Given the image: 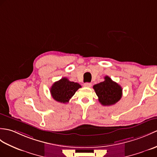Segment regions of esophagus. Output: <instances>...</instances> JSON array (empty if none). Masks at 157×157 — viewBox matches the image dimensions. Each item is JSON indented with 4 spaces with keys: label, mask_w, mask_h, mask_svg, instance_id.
<instances>
[{
    "label": "esophagus",
    "mask_w": 157,
    "mask_h": 157,
    "mask_svg": "<svg viewBox=\"0 0 157 157\" xmlns=\"http://www.w3.org/2000/svg\"><path fill=\"white\" fill-rule=\"evenodd\" d=\"M83 86H84L85 87H90L92 86V83H85L84 84H83Z\"/></svg>",
    "instance_id": "obj_1"
}]
</instances>
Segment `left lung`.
<instances>
[{"instance_id":"left-lung-1","label":"left lung","mask_w":157,"mask_h":157,"mask_svg":"<svg viewBox=\"0 0 157 157\" xmlns=\"http://www.w3.org/2000/svg\"><path fill=\"white\" fill-rule=\"evenodd\" d=\"M93 88L98 97V100L103 105L115 104L122 96L121 86L112 81L108 76H105L104 81L94 85Z\"/></svg>"}]
</instances>
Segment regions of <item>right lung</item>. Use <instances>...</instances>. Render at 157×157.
Instances as JSON below:
<instances>
[{
	"instance_id": "obj_1",
	"label": "right lung",
	"mask_w": 157,
	"mask_h": 157,
	"mask_svg": "<svg viewBox=\"0 0 157 157\" xmlns=\"http://www.w3.org/2000/svg\"><path fill=\"white\" fill-rule=\"evenodd\" d=\"M82 86L78 83L71 82L66 78L55 82L50 89L53 99L61 103H67L76 91Z\"/></svg>"
}]
</instances>
